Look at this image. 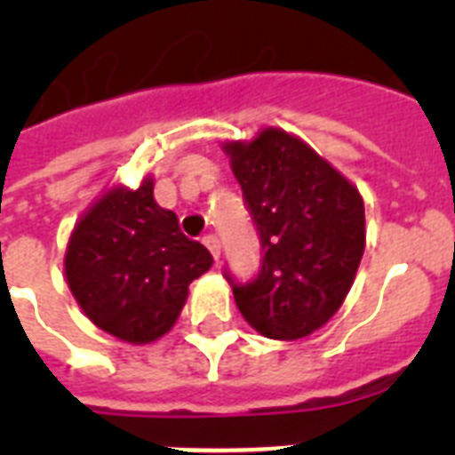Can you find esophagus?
Returning <instances> with one entry per match:
<instances>
[{
    "label": "esophagus",
    "instance_id": "obj_1",
    "mask_svg": "<svg viewBox=\"0 0 455 455\" xmlns=\"http://www.w3.org/2000/svg\"><path fill=\"white\" fill-rule=\"evenodd\" d=\"M203 243H205V245H207V250H210V252H212V257H214V259H220V257H221V245H220V238H217V235H214V234H207L205 238H203Z\"/></svg>",
    "mask_w": 455,
    "mask_h": 455
}]
</instances>
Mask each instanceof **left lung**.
<instances>
[{
    "instance_id": "left-lung-1",
    "label": "left lung",
    "mask_w": 455,
    "mask_h": 455,
    "mask_svg": "<svg viewBox=\"0 0 455 455\" xmlns=\"http://www.w3.org/2000/svg\"><path fill=\"white\" fill-rule=\"evenodd\" d=\"M224 153L262 241L255 281L234 285L243 318L271 339H299L342 307L366 248L359 188L302 139L264 127Z\"/></svg>"
}]
</instances>
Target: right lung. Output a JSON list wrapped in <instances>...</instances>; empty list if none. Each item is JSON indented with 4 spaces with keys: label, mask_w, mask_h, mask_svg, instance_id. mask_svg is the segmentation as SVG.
<instances>
[{
    "label": "right lung",
    "mask_w": 455,
    "mask_h": 455,
    "mask_svg": "<svg viewBox=\"0 0 455 455\" xmlns=\"http://www.w3.org/2000/svg\"><path fill=\"white\" fill-rule=\"evenodd\" d=\"M212 267L205 245L181 234L177 214L137 188H106L75 224L63 271L84 316L113 338L148 345L172 331L193 278Z\"/></svg>",
    "instance_id": "right-lung-1"
}]
</instances>
